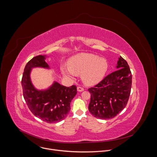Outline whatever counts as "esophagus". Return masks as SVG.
<instances>
[{"instance_id":"34e87169","label":"esophagus","mask_w":157,"mask_h":157,"mask_svg":"<svg viewBox=\"0 0 157 157\" xmlns=\"http://www.w3.org/2000/svg\"><path fill=\"white\" fill-rule=\"evenodd\" d=\"M77 90L79 92H82V91H84V88L81 87V86H78V87H77Z\"/></svg>"}]
</instances>
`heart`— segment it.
Instances as JSON below:
<instances>
[{"label": "heart", "mask_w": 157, "mask_h": 157, "mask_svg": "<svg viewBox=\"0 0 157 157\" xmlns=\"http://www.w3.org/2000/svg\"><path fill=\"white\" fill-rule=\"evenodd\" d=\"M69 67L62 66V74L69 78H75L81 74L83 82L88 85L97 84L105 75L109 64L105 58L91 53H80L72 57L68 62Z\"/></svg>", "instance_id": "obj_1"}]
</instances>
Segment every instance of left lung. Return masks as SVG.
I'll return each instance as SVG.
<instances>
[{
	"mask_svg": "<svg viewBox=\"0 0 157 157\" xmlns=\"http://www.w3.org/2000/svg\"><path fill=\"white\" fill-rule=\"evenodd\" d=\"M117 70L107 75L99 84L89 88L90 113L98 119L114 117L126 106L131 91L132 73L127 62L120 56Z\"/></svg>",
	"mask_w": 157,
	"mask_h": 157,
	"instance_id": "1",
	"label": "left lung"
}]
</instances>
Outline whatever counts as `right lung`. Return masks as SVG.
<instances>
[{
  "label": "right lung",
  "mask_w": 157,
  "mask_h": 157,
  "mask_svg": "<svg viewBox=\"0 0 157 157\" xmlns=\"http://www.w3.org/2000/svg\"><path fill=\"white\" fill-rule=\"evenodd\" d=\"M46 55L33 57L26 64L21 79L25 101L36 117L47 123H56L65 119L70 111V103L77 94L76 86L66 87L54 81L52 86L38 90L33 85L30 73L34 68L50 69Z\"/></svg>",
  "instance_id": "right-lung-1"
}]
</instances>
